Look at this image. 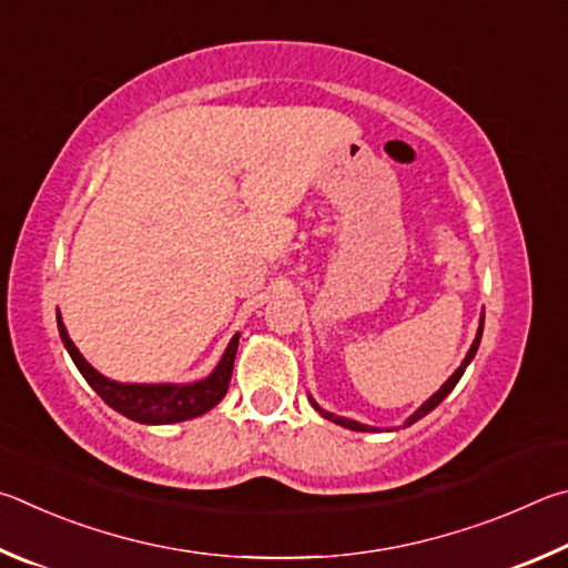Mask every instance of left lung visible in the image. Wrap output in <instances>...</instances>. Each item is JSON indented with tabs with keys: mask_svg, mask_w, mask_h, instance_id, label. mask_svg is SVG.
<instances>
[{
	"mask_svg": "<svg viewBox=\"0 0 568 568\" xmlns=\"http://www.w3.org/2000/svg\"><path fill=\"white\" fill-rule=\"evenodd\" d=\"M481 332H484V314H481V322H479V332H476V339H474V344H471V349L469 352H466V356H464V362H462V366H459V369H456L452 376H449V379H446L444 384H442V389L439 392H436V394H432L429 396V399H426L422 406H419V409H416L412 416H409V419H406L404 422V426H412V424H416V422H419V419H424V416L426 414H429V412H434L436 409V406H439L444 399H446V396H449L452 394V389H454V386L456 384H459V379H462V376H464V372H466V366H469L471 364V359H474V356H476V349H479V342H481ZM310 402H312V406H314V409L316 412H320L322 416H324V419H329V422H334V424H339V426H344V429H352V432H382L379 429V426H369V424H362V422H354V419H346V416H336V414H332V412H326V409H322V406L320 404H316L314 399H312V396H310ZM386 432H396V429H386Z\"/></svg>",
	"mask_w": 568,
	"mask_h": 568,
	"instance_id": "left-lung-1",
	"label": "left lung"
}]
</instances>
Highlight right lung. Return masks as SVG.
<instances>
[{
	"label": "right lung",
	"instance_id": "obj_1",
	"mask_svg": "<svg viewBox=\"0 0 568 568\" xmlns=\"http://www.w3.org/2000/svg\"><path fill=\"white\" fill-rule=\"evenodd\" d=\"M57 326L69 356H72L77 369L82 372L87 384L102 396L104 404H109L114 412H119L132 422L156 426V424H176V422L196 419V416L214 409V406L224 399V394L229 389V379H232L234 356L239 346V334L232 336V342H229L222 359H219V364L214 366V372L206 374L204 379H196L189 384H124L99 374L94 366L79 354L74 342L69 339L67 326L59 312H57Z\"/></svg>",
	"mask_w": 568,
	"mask_h": 568
}]
</instances>
